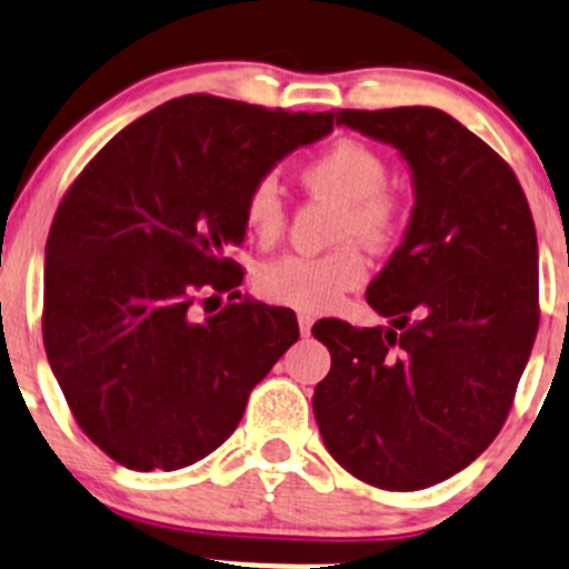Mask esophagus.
<instances>
[{
    "instance_id": "1",
    "label": "esophagus",
    "mask_w": 569,
    "mask_h": 569,
    "mask_svg": "<svg viewBox=\"0 0 569 569\" xmlns=\"http://www.w3.org/2000/svg\"><path fill=\"white\" fill-rule=\"evenodd\" d=\"M312 323H316V318L310 316V312H299V329H301V335H310V329H312Z\"/></svg>"
}]
</instances>
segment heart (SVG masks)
<instances>
[{"label": "heart", "instance_id": "1", "mask_svg": "<svg viewBox=\"0 0 569 569\" xmlns=\"http://www.w3.org/2000/svg\"><path fill=\"white\" fill-rule=\"evenodd\" d=\"M388 164L360 139H335L301 167V183L318 198L338 203L335 242L329 253H284L259 268L257 290L276 305L323 312L369 279V257L355 240L380 248L397 240L405 223V200L388 187ZM248 231L270 246L284 234L288 207L273 176L251 183L242 203Z\"/></svg>", "mask_w": 569, "mask_h": 569}]
</instances>
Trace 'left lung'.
Returning a JSON list of instances; mask_svg holds the SVG:
<instances>
[{"instance_id": "1", "label": "left lung", "mask_w": 569, "mask_h": 569, "mask_svg": "<svg viewBox=\"0 0 569 569\" xmlns=\"http://www.w3.org/2000/svg\"><path fill=\"white\" fill-rule=\"evenodd\" d=\"M413 170L408 234L366 301L391 327L323 318L312 410L329 456L377 489L452 478L497 438L539 329V248L511 167L427 106L335 113Z\"/></svg>"}]
</instances>
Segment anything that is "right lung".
I'll list each match as a JSON object with an SVG mask.
<instances>
[{"label": "right lung", "instance_id": "right-lung-1", "mask_svg": "<svg viewBox=\"0 0 569 569\" xmlns=\"http://www.w3.org/2000/svg\"><path fill=\"white\" fill-rule=\"evenodd\" d=\"M332 119L176 97L122 128L67 189L47 237L44 349L108 458L137 472L207 458L299 340L284 307L237 293L203 321L198 307L242 284L229 251L246 240L251 183Z\"/></svg>", "mask_w": 569, "mask_h": 569}]
</instances>
